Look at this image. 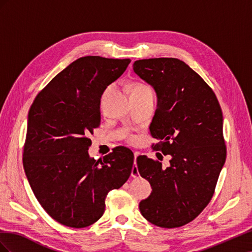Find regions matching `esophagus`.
<instances>
[{"label": "esophagus", "instance_id": "obj_1", "mask_svg": "<svg viewBox=\"0 0 252 252\" xmlns=\"http://www.w3.org/2000/svg\"><path fill=\"white\" fill-rule=\"evenodd\" d=\"M138 156H139L138 154H134V164H135V159H136V158H138ZM131 177H132V178L139 177V170H138V167H136V165L132 167V170H131Z\"/></svg>", "mask_w": 252, "mask_h": 252}]
</instances>
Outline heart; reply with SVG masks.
Wrapping results in <instances>:
<instances>
[{"mask_svg":"<svg viewBox=\"0 0 252 252\" xmlns=\"http://www.w3.org/2000/svg\"><path fill=\"white\" fill-rule=\"evenodd\" d=\"M132 93H152V90L149 86L144 85V84H136V85L133 88V90H132ZM128 140L130 142H134L135 138L133 135H129Z\"/></svg>","mask_w":252,"mask_h":252,"instance_id":"heart-1","label":"heart"}]
</instances>
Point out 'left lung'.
Listing matches in <instances>:
<instances>
[{
  "mask_svg": "<svg viewBox=\"0 0 252 252\" xmlns=\"http://www.w3.org/2000/svg\"><path fill=\"white\" fill-rule=\"evenodd\" d=\"M133 70L158 96L149 129L158 142L152 149L171 156L166 169L146 156L136 158L141 177L152 187L140 211L156 226H184L210 202L225 164L222 109L208 84L179 59L139 60Z\"/></svg>",
  "mask_w": 252,
  "mask_h": 252,
  "instance_id": "8db88e82",
  "label": "left lung"
}]
</instances>
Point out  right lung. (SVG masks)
Wrapping results in <instances>:
<instances>
[{"instance_id":"1","label":"right lung","mask_w":252,"mask_h":252,"mask_svg":"<svg viewBox=\"0 0 252 252\" xmlns=\"http://www.w3.org/2000/svg\"><path fill=\"white\" fill-rule=\"evenodd\" d=\"M129 63L97 56L75 60L40 91L29 109L23 166L36 200L60 224L84 228L95 223L108 192L130 177V149L116 147L97 161L88 155V135L101 123L104 90Z\"/></svg>"}]
</instances>
